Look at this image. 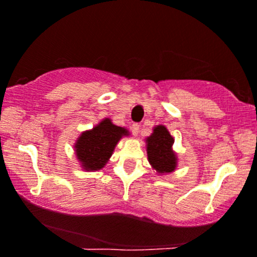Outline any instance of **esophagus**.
<instances>
[{"instance_id": "34e87169", "label": "esophagus", "mask_w": 257, "mask_h": 257, "mask_svg": "<svg viewBox=\"0 0 257 257\" xmlns=\"http://www.w3.org/2000/svg\"><path fill=\"white\" fill-rule=\"evenodd\" d=\"M131 129H132V133H133L134 136H138V134H139L140 125H139V124H138V123H134V124H132Z\"/></svg>"}]
</instances>
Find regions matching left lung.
<instances>
[{"instance_id": "1", "label": "left lung", "mask_w": 257, "mask_h": 257, "mask_svg": "<svg viewBox=\"0 0 257 257\" xmlns=\"http://www.w3.org/2000/svg\"><path fill=\"white\" fill-rule=\"evenodd\" d=\"M149 163L159 174H167L176 167V155L171 150L174 138L164 125H158L147 139Z\"/></svg>"}]
</instances>
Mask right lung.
Masks as SVG:
<instances>
[{"label":"right lung","mask_w":257,"mask_h":257,"mask_svg":"<svg viewBox=\"0 0 257 257\" xmlns=\"http://www.w3.org/2000/svg\"><path fill=\"white\" fill-rule=\"evenodd\" d=\"M123 136H128V131L112 124L108 118L94 126L92 131L81 134L75 149L83 169L87 171L101 170Z\"/></svg>","instance_id":"add662e5"}]
</instances>
